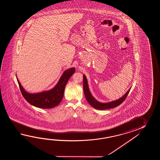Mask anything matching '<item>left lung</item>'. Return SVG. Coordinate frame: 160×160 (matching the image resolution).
<instances>
[{
  "instance_id": "obj_1",
  "label": "left lung",
  "mask_w": 160,
  "mask_h": 160,
  "mask_svg": "<svg viewBox=\"0 0 160 160\" xmlns=\"http://www.w3.org/2000/svg\"><path fill=\"white\" fill-rule=\"evenodd\" d=\"M83 91L85 94V98L88 102L89 103L90 105L92 106L94 108L98 110H106V109H112L114 108L117 106H119L126 99L127 96L129 92L130 88L126 92L125 94L121 98L114 101L112 102H108V103H101L98 102L92 96L91 92H90L89 88H88V81L85 75L83 76Z\"/></svg>"
}]
</instances>
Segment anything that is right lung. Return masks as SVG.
<instances>
[{"mask_svg": "<svg viewBox=\"0 0 160 160\" xmlns=\"http://www.w3.org/2000/svg\"><path fill=\"white\" fill-rule=\"evenodd\" d=\"M75 72L74 68L66 70L54 88L48 91L35 94H30L26 92L18 78L17 81L21 92L27 102L37 108L50 109L57 106L61 102L66 83Z\"/></svg>", "mask_w": 160, "mask_h": 160, "instance_id": "1", "label": "right lung"}]
</instances>
